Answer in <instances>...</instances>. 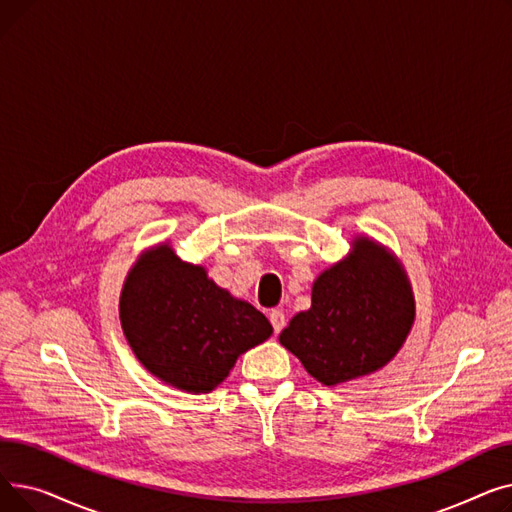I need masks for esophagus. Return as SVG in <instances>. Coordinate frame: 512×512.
Here are the masks:
<instances>
[{
    "label": "esophagus",
    "instance_id": "esophagus-1",
    "mask_svg": "<svg viewBox=\"0 0 512 512\" xmlns=\"http://www.w3.org/2000/svg\"><path fill=\"white\" fill-rule=\"evenodd\" d=\"M270 321H272V326H274V332L280 334V332L284 330V326H286V315H284V311L274 309V311L270 313Z\"/></svg>",
    "mask_w": 512,
    "mask_h": 512
}]
</instances>
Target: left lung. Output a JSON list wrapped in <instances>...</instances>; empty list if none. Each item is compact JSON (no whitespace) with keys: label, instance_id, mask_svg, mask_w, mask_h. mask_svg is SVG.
<instances>
[{"label":"left lung","instance_id":"8db88e82","mask_svg":"<svg viewBox=\"0 0 512 512\" xmlns=\"http://www.w3.org/2000/svg\"><path fill=\"white\" fill-rule=\"evenodd\" d=\"M415 317L409 280L375 242L355 251L313 284L311 309L282 330L280 342L326 386L384 367L405 342Z\"/></svg>","mask_w":512,"mask_h":512}]
</instances>
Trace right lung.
Instances as JSON below:
<instances>
[{
	"label": "right lung",
	"mask_w": 512,
	"mask_h": 512,
	"mask_svg": "<svg viewBox=\"0 0 512 512\" xmlns=\"http://www.w3.org/2000/svg\"><path fill=\"white\" fill-rule=\"evenodd\" d=\"M120 319L137 359L159 380L195 394L222 384L236 359L274 332L261 311L166 245L132 267Z\"/></svg>",
	"instance_id": "1"
}]
</instances>
